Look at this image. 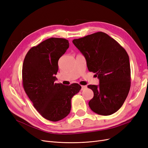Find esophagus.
I'll return each mask as SVG.
<instances>
[{"mask_svg":"<svg viewBox=\"0 0 148 148\" xmlns=\"http://www.w3.org/2000/svg\"><path fill=\"white\" fill-rule=\"evenodd\" d=\"M86 88H87V86H81V90H84Z\"/></svg>","mask_w":148,"mask_h":148,"instance_id":"esophagus-1","label":"esophagus"}]
</instances>
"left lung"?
Listing matches in <instances>:
<instances>
[{
  "label": "left lung",
  "instance_id": "8db88e82",
  "mask_svg": "<svg viewBox=\"0 0 148 148\" xmlns=\"http://www.w3.org/2000/svg\"><path fill=\"white\" fill-rule=\"evenodd\" d=\"M73 43L86 58L89 72L95 73L99 84L88 85L94 92L89 106L103 116L120 109L130 88V66L126 51L108 35L98 32L74 39Z\"/></svg>",
  "mask_w": 148,
  "mask_h": 148
}]
</instances>
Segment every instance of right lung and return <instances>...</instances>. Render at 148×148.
I'll return each instance as SVG.
<instances>
[{"mask_svg":"<svg viewBox=\"0 0 148 148\" xmlns=\"http://www.w3.org/2000/svg\"><path fill=\"white\" fill-rule=\"evenodd\" d=\"M69 47L67 40L50 38L30 48L24 58L23 88L34 108L44 118L56 122L70 112L71 100L81 87L56 83L58 60Z\"/></svg>","mask_w":148,"mask_h":148,"instance_id":"1","label":"right lung"}]
</instances>
